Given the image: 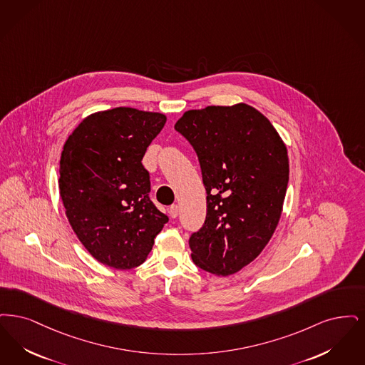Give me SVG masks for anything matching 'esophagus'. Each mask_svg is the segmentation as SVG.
Instances as JSON below:
<instances>
[{
    "label": "esophagus",
    "mask_w": 365,
    "mask_h": 365,
    "mask_svg": "<svg viewBox=\"0 0 365 365\" xmlns=\"http://www.w3.org/2000/svg\"><path fill=\"white\" fill-rule=\"evenodd\" d=\"M169 214H170L172 218H177V215H178V206L173 205V206L169 207Z\"/></svg>",
    "instance_id": "obj_1"
}]
</instances>
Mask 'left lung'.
I'll list each match as a JSON object with an SVG mask.
<instances>
[{
    "mask_svg": "<svg viewBox=\"0 0 365 365\" xmlns=\"http://www.w3.org/2000/svg\"><path fill=\"white\" fill-rule=\"evenodd\" d=\"M197 154L205 225L190 237L193 263L227 277L254 262L279 222L289 181L285 143L252 106H207L175 123Z\"/></svg>",
    "mask_w": 365,
    "mask_h": 365,
    "instance_id": "8db88e82",
    "label": "left lung"
}]
</instances>
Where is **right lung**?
<instances>
[{"label": "right lung", "mask_w": 365, "mask_h": 365, "mask_svg": "<svg viewBox=\"0 0 365 365\" xmlns=\"http://www.w3.org/2000/svg\"><path fill=\"white\" fill-rule=\"evenodd\" d=\"M162 113L115 108L86 117L63 144L60 195L84 248L117 269L140 266L169 218L150 200L147 147Z\"/></svg>", "instance_id": "obj_1"}]
</instances>
